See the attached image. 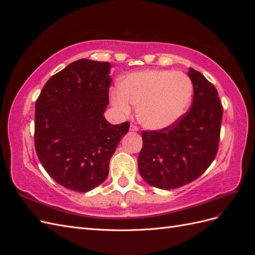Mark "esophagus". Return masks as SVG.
I'll list each match as a JSON object with an SVG mask.
<instances>
[{
	"mask_svg": "<svg viewBox=\"0 0 255 255\" xmlns=\"http://www.w3.org/2000/svg\"><path fill=\"white\" fill-rule=\"evenodd\" d=\"M138 129H139V128H138V127H137V126H135V125H130V127H129V130H133V132H137Z\"/></svg>",
	"mask_w": 255,
	"mask_h": 255,
	"instance_id": "esophagus-1",
	"label": "esophagus"
}]
</instances>
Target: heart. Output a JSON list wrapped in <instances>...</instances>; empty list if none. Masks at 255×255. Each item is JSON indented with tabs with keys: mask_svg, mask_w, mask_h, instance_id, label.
<instances>
[{
	"mask_svg": "<svg viewBox=\"0 0 255 255\" xmlns=\"http://www.w3.org/2000/svg\"><path fill=\"white\" fill-rule=\"evenodd\" d=\"M192 84L183 72L148 70L128 75L120 89L112 91L113 105L128 115L138 106L141 125L151 129L172 126L186 113L191 101Z\"/></svg>",
	"mask_w": 255,
	"mask_h": 255,
	"instance_id": "obj_1",
	"label": "heart"
}]
</instances>
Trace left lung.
Returning <instances> with one entry per match:
<instances>
[{
  "instance_id": "1",
  "label": "left lung",
  "mask_w": 255,
  "mask_h": 255,
  "mask_svg": "<svg viewBox=\"0 0 255 255\" xmlns=\"http://www.w3.org/2000/svg\"><path fill=\"white\" fill-rule=\"evenodd\" d=\"M188 76L194 85L190 110L170 127L142 130L138 170L156 188L174 189L197 180L218 151L223 114L218 91L195 69Z\"/></svg>"
}]
</instances>
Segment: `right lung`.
<instances>
[{"mask_svg":"<svg viewBox=\"0 0 255 255\" xmlns=\"http://www.w3.org/2000/svg\"><path fill=\"white\" fill-rule=\"evenodd\" d=\"M107 61L79 59L45 83L35 104V149L61 186L87 192L109 175L111 157L129 122L104 118L112 78Z\"/></svg>","mask_w":255,"mask_h":255,"instance_id":"1","label":"right lung"}]
</instances>
